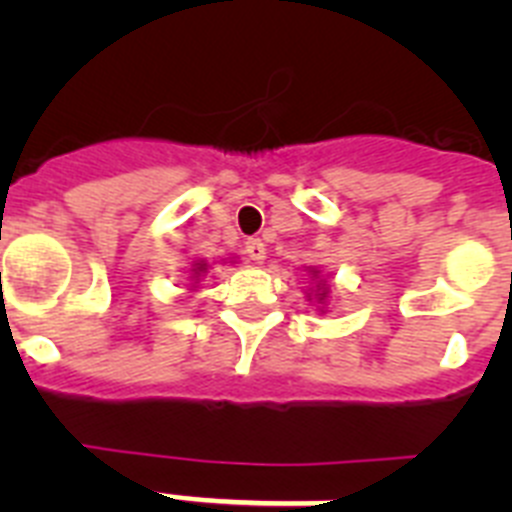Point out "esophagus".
<instances>
[{
	"label": "esophagus",
	"mask_w": 512,
	"mask_h": 512,
	"mask_svg": "<svg viewBox=\"0 0 512 512\" xmlns=\"http://www.w3.org/2000/svg\"><path fill=\"white\" fill-rule=\"evenodd\" d=\"M246 253H248V259H251L253 264H264L266 248H264V243L259 241V238H251V241H246Z\"/></svg>",
	"instance_id": "34e87169"
}]
</instances>
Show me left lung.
I'll use <instances>...</instances> for the list:
<instances>
[{"mask_svg": "<svg viewBox=\"0 0 512 512\" xmlns=\"http://www.w3.org/2000/svg\"><path fill=\"white\" fill-rule=\"evenodd\" d=\"M310 274H312V282H315L312 292H315V297H318L320 305H325V300H328V287H325V279H320L318 269H310ZM320 312H323V310H320Z\"/></svg>", "mask_w": 512, "mask_h": 512, "instance_id": "obj_1", "label": "left lung"}]
</instances>
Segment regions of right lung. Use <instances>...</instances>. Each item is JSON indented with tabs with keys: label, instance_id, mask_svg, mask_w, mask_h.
Segmentation results:
<instances>
[{
	"label": "right lung",
	"instance_id": "add662e5",
	"mask_svg": "<svg viewBox=\"0 0 512 512\" xmlns=\"http://www.w3.org/2000/svg\"><path fill=\"white\" fill-rule=\"evenodd\" d=\"M205 274H207L205 261H194V264H192V282L197 284V282H200V277H205Z\"/></svg>",
	"mask_w": 512,
	"mask_h": 512
}]
</instances>
